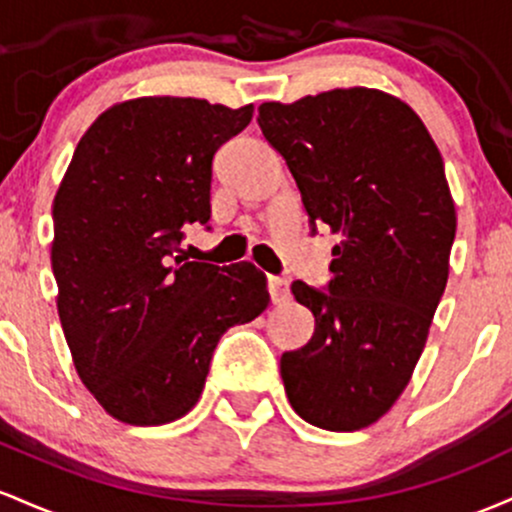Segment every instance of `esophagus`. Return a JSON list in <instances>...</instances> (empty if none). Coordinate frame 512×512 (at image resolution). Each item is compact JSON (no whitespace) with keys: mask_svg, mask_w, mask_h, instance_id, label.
<instances>
[{"mask_svg":"<svg viewBox=\"0 0 512 512\" xmlns=\"http://www.w3.org/2000/svg\"><path fill=\"white\" fill-rule=\"evenodd\" d=\"M268 292H271L273 304H283L290 300V280L278 278V275H268Z\"/></svg>","mask_w":512,"mask_h":512,"instance_id":"obj_1","label":"esophagus"}]
</instances>
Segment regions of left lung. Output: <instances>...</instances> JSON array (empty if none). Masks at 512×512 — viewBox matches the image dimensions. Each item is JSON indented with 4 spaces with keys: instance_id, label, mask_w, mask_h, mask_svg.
<instances>
[{
    "instance_id": "1",
    "label": "left lung",
    "mask_w": 512,
    "mask_h": 512,
    "mask_svg": "<svg viewBox=\"0 0 512 512\" xmlns=\"http://www.w3.org/2000/svg\"><path fill=\"white\" fill-rule=\"evenodd\" d=\"M312 234L329 227L326 290L292 283L314 336L280 358L285 394L307 423L360 430L392 409L445 292L457 217L423 120L396 96L353 86L258 106Z\"/></svg>"
}]
</instances>
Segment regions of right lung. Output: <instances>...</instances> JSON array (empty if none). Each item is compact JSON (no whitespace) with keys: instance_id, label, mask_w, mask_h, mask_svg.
Returning a JSON list of instances; mask_svg holds the SVG:
<instances>
[{"instance_id":"add662e5","label":"right lung","mask_w":512,"mask_h":512,"mask_svg":"<svg viewBox=\"0 0 512 512\" xmlns=\"http://www.w3.org/2000/svg\"><path fill=\"white\" fill-rule=\"evenodd\" d=\"M254 116L205 99L145 96L94 120L53 203L57 314L94 399L162 426L200 399L229 326L268 307L266 275L174 256L210 220L212 157Z\"/></svg>"}]
</instances>
